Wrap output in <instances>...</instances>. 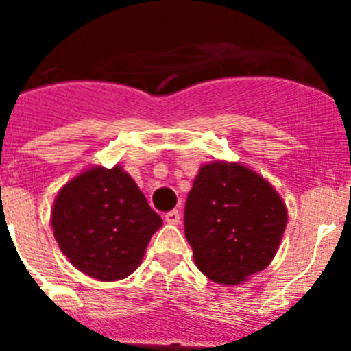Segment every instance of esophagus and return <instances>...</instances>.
<instances>
[{"mask_svg":"<svg viewBox=\"0 0 351 351\" xmlns=\"http://www.w3.org/2000/svg\"><path fill=\"white\" fill-rule=\"evenodd\" d=\"M165 221L170 223V225H179V223H181V213H179L178 209L169 210V213L165 214Z\"/></svg>","mask_w":351,"mask_h":351,"instance_id":"obj_1","label":"esophagus"}]
</instances>
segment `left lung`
I'll use <instances>...</instances> for the list:
<instances>
[{"label": "left lung", "instance_id": "8db88e82", "mask_svg": "<svg viewBox=\"0 0 351 351\" xmlns=\"http://www.w3.org/2000/svg\"><path fill=\"white\" fill-rule=\"evenodd\" d=\"M287 207L263 178L239 163L204 165L184 206V234L197 267L221 285H237L274 258Z\"/></svg>", "mask_w": 351, "mask_h": 351}]
</instances>
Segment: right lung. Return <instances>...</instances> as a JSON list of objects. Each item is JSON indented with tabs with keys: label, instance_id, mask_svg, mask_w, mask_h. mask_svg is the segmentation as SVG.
Listing matches in <instances>:
<instances>
[{
	"label": "right lung",
	"instance_id": "1",
	"mask_svg": "<svg viewBox=\"0 0 351 351\" xmlns=\"http://www.w3.org/2000/svg\"><path fill=\"white\" fill-rule=\"evenodd\" d=\"M51 221L68 260L100 281L132 274L163 225L121 167H98L71 179L56 197Z\"/></svg>",
	"mask_w": 351,
	"mask_h": 351
}]
</instances>
